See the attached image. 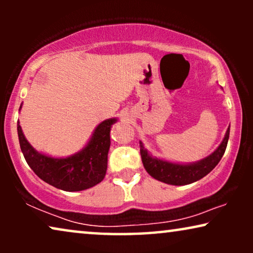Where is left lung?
<instances>
[{
	"instance_id": "1",
	"label": "left lung",
	"mask_w": 253,
	"mask_h": 253,
	"mask_svg": "<svg viewBox=\"0 0 253 253\" xmlns=\"http://www.w3.org/2000/svg\"><path fill=\"white\" fill-rule=\"evenodd\" d=\"M229 131L230 127L228 126L222 141L212 154L202 159V160L190 162V164H179V162H172L154 157L145 147L143 141H139L140 155L144 168L146 169V171L152 177L160 182H164L166 184H191V183L199 181L200 178L206 176L219 164L221 158L223 157L224 151H226L228 139H229Z\"/></svg>"
}]
</instances>
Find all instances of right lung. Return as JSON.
<instances>
[{
  "instance_id": "add662e5",
  "label": "right lung",
  "mask_w": 253,
  "mask_h": 253,
  "mask_svg": "<svg viewBox=\"0 0 253 253\" xmlns=\"http://www.w3.org/2000/svg\"><path fill=\"white\" fill-rule=\"evenodd\" d=\"M117 121L116 117L102 121L96 126L87 144L77 153L65 158H55L38 152L27 141L22 126L17 122L20 150L27 165L42 181L63 191H82L99 184L105 178L110 129Z\"/></svg>"
}]
</instances>
